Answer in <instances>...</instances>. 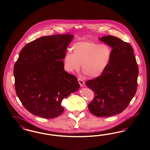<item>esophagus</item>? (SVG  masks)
Here are the masks:
<instances>
[{
	"label": "esophagus",
	"mask_w": 150,
	"mask_h": 150,
	"mask_svg": "<svg viewBox=\"0 0 150 150\" xmlns=\"http://www.w3.org/2000/svg\"><path fill=\"white\" fill-rule=\"evenodd\" d=\"M78 82L81 86H83L85 84L84 80L83 79H81V78H78Z\"/></svg>",
	"instance_id": "obj_1"
}]
</instances>
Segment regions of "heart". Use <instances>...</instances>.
<instances>
[{
  "instance_id": "b5f03b06",
  "label": "heart",
  "mask_w": 150,
  "mask_h": 150,
  "mask_svg": "<svg viewBox=\"0 0 150 150\" xmlns=\"http://www.w3.org/2000/svg\"><path fill=\"white\" fill-rule=\"evenodd\" d=\"M64 59L66 71H78L81 65L83 74L90 78H98L107 69L112 57V48L107 44L93 41L74 43Z\"/></svg>"
}]
</instances>
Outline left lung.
<instances>
[{"label": "left lung", "mask_w": 150, "mask_h": 150, "mask_svg": "<svg viewBox=\"0 0 150 150\" xmlns=\"http://www.w3.org/2000/svg\"><path fill=\"white\" fill-rule=\"evenodd\" d=\"M99 40L112 48V57L102 75L86 82L95 95L88 108L96 116L109 117L122 112L135 95L138 67L129 43L113 36Z\"/></svg>", "instance_id": "8db88e82"}]
</instances>
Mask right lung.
<instances>
[{
  "label": "right lung",
  "mask_w": 150,
  "mask_h": 150,
  "mask_svg": "<svg viewBox=\"0 0 150 150\" xmlns=\"http://www.w3.org/2000/svg\"><path fill=\"white\" fill-rule=\"evenodd\" d=\"M74 36H43L27 44L14 66L15 89L30 113L43 118L64 112L62 100L80 88L77 78L64 70L62 60Z\"/></svg>",
  "instance_id": "1"
}]
</instances>
